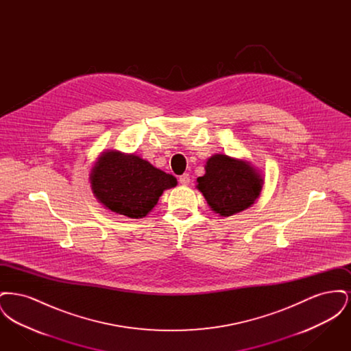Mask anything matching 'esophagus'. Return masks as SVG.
<instances>
[{"label":"esophagus","instance_id":"34e87169","mask_svg":"<svg viewBox=\"0 0 351 351\" xmlns=\"http://www.w3.org/2000/svg\"><path fill=\"white\" fill-rule=\"evenodd\" d=\"M179 182L182 185H188L189 182H191V176L188 175V173H183L180 178H179Z\"/></svg>","mask_w":351,"mask_h":351}]
</instances>
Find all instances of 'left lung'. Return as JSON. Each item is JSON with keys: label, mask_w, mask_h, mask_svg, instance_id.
Here are the masks:
<instances>
[{"label": "left lung", "mask_w": 351, "mask_h": 351, "mask_svg": "<svg viewBox=\"0 0 351 351\" xmlns=\"http://www.w3.org/2000/svg\"><path fill=\"white\" fill-rule=\"evenodd\" d=\"M196 186L213 212L229 217L256 201L263 188V178L249 162L216 154L208 159L205 175L197 178Z\"/></svg>", "instance_id": "8db88e82"}]
</instances>
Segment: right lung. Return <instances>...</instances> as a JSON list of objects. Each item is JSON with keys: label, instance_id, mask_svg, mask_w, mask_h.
<instances>
[{"label": "right lung", "instance_id": "right-lung-1", "mask_svg": "<svg viewBox=\"0 0 351 351\" xmlns=\"http://www.w3.org/2000/svg\"><path fill=\"white\" fill-rule=\"evenodd\" d=\"M172 175L134 154L104 151L90 172V186L106 209L130 218L145 217L163 191L176 186Z\"/></svg>", "mask_w": 351, "mask_h": 351}]
</instances>
